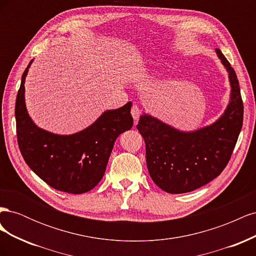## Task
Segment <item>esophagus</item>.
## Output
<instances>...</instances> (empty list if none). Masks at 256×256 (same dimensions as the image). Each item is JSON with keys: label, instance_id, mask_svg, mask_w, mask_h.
Wrapping results in <instances>:
<instances>
[{"label": "esophagus", "instance_id": "obj_1", "mask_svg": "<svg viewBox=\"0 0 256 256\" xmlns=\"http://www.w3.org/2000/svg\"><path fill=\"white\" fill-rule=\"evenodd\" d=\"M131 115H132L134 122H138V118H140V115H141V110L138 109V106H132V109H131Z\"/></svg>", "mask_w": 256, "mask_h": 256}]
</instances>
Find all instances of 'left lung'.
<instances>
[{"label": "left lung", "instance_id": "8db88e82", "mask_svg": "<svg viewBox=\"0 0 256 256\" xmlns=\"http://www.w3.org/2000/svg\"><path fill=\"white\" fill-rule=\"evenodd\" d=\"M216 56L228 74L230 102L210 125L182 131L143 113L136 125L146 145V164L154 182L172 194L212 182L228 164L242 127L244 104L236 72L220 49Z\"/></svg>", "mask_w": 256, "mask_h": 256}]
</instances>
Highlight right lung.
<instances>
[{"mask_svg":"<svg viewBox=\"0 0 256 256\" xmlns=\"http://www.w3.org/2000/svg\"><path fill=\"white\" fill-rule=\"evenodd\" d=\"M33 60L22 74L14 109L22 157L30 168L52 188L74 194L88 192L104 177L116 138L134 126L130 113L132 102L104 111L79 132H50L38 127L26 110L24 83Z\"/></svg>","mask_w":256,"mask_h":256,"instance_id":"add662e5","label":"right lung"}]
</instances>
